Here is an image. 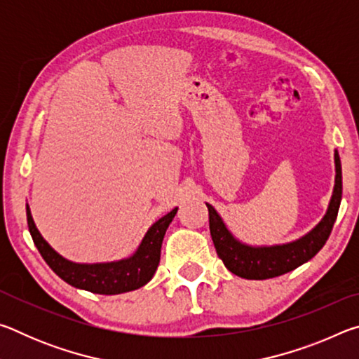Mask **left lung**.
I'll use <instances>...</instances> for the list:
<instances>
[{
  "instance_id": "left-lung-1",
  "label": "left lung",
  "mask_w": 359,
  "mask_h": 359,
  "mask_svg": "<svg viewBox=\"0 0 359 359\" xmlns=\"http://www.w3.org/2000/svg\"><path fill=\"white\" fill-rule=\"evenodd\" d=\"M334 165H336V179H334L332 196L325 217L307 234L287 244L248 245L245 242H241L228 229L220 214L205 203L209 209L212 241L217 255L226 269L248 280H264V278L287 274L312 259L330 238L342 199V168H340L337 150H334Z\"/></svg>"
}]
</instances>
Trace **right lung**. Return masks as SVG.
Listing matches in <instances>:
<instances>
[{"label": "right lung", "mask_w": 359, "mask_h": 359, "mask_svg": "<svg viewBox=\"0 0 359 359\" xmlns=\"http://www.w3.org/2000/svg\"><path fill=\"white\" fill-rule=\"evenodd\" d=\"M175 214H177V208L151 224L136 252L128 258L107 261V263H74L53 250L42 238L27 204L28 229L41 257L50 266V269L71 287L92 291L96 294L126 293V291L141 288L151 280L160 263L163 238Z\"/></svg>", "instance_id": "add662e5"}]
</instances>
